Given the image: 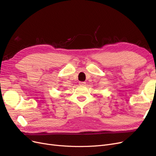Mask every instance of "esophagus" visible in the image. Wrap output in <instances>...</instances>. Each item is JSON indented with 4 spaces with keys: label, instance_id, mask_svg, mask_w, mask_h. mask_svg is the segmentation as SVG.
Returning a JSON list of instances; mask_svg holds the SVG:
<instances>
[{
    "label": "esophagus",
    "instance_id": "34e87169",
    "mask_svg": "<svg viewBox=\"0 0 156 156\" xmlns=\"http://www.w3.org/2000/svg\"><path fill=\"white\" fill-rule=\"evenodd\" d=\"M85 82H79V85L81 86H85Z\"/></svg>",
    "mask_w": 156,
    "mask_h": 156
}]
</instances>
